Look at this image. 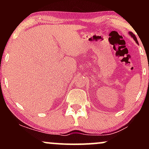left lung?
<instances>
[{"label":"left lung","instance_id":"1","mask_svg":"<svg viewBox=\"0 0 149 149\" xmlns=\"http://www.w3.org/2000/svg\"><path fill=\"white\" fill-rule=\"evenodd\" d=\"M129 34H130V36L132 38L135 40V42H136V43H137L138 45H139V43H138V41H137V39H136V36H135L134 34H133V33H132V32H129Z\"/></svg>","mask_w":149,"mask_h":149}]
</instances>
